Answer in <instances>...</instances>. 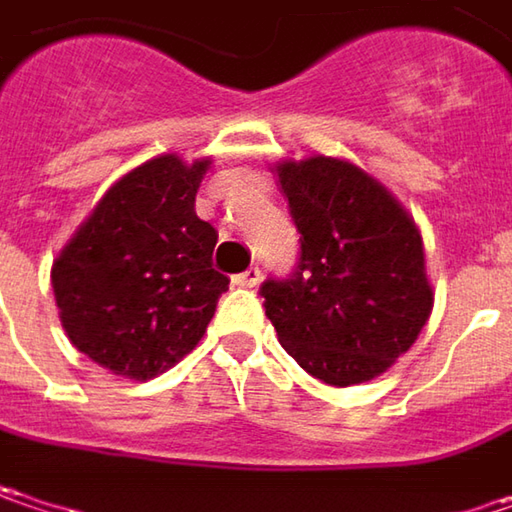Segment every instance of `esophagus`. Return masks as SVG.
<instances>
[{
	"label": "esophagus",
	"instance_id": "1",
	"mask_svg": "<svg viewBox=\"0 0 512 512\" xmlns=\"http://www.w3.org/2000/svg\"><path fill=\"white\" fill-rule=\"evenodd\" d=\"M234 284L243 286V289H255V286L260 284V269H257V266H249L246 272L234 275Z\"/></svg>",
	"mask_w": 512,
	"mask_h": 512
}]
</instances>
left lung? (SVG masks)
Instances as JSON below:
<instances>
[{
	"instance_id": "1",
	"label": "left lung",
	"mask_w": 512,
	"mask_h": 512,
	"mask_svg": "<svg viewBox=\"0 0 512 512\" xmlns=\"http://www.w3.org/2000/svg\"><path fill=\"white\" fill-rule=\"evenodd\" d=\"M275 170L301 234L295 272L260 286L281 345L336 388L385 374L435 304L420 231L385 185L345 159Z\"/></svg>"
}]
</instances>
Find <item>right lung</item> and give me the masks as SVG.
Segmentation results:
<instances>
[{"label": "right lung", "mask_w": 512, "mask_h": 512, "mask_svg": "<svg viewBox=\"0 0 512 512\" xmlns=\"http://www.w3.org/2000/svg\"><path fill=\"white\" fill-rule=\"evenodd\" d=\"M211 159L156 156L121 176L57 255L51 286L72 345L127 379H153L202 339L228 278L194 211Z\"/></svg>", "instance_id": "obj_1"}]
</instances>
